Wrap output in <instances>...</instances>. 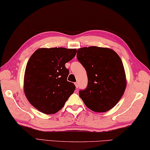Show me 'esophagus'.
I'll list each match as a JSON object with an SVG mask.
<instances>
[{
	"mask_svg": "<svg viewBox=\"0 0 150 150\" xmlns=\"http://www.w3.org/2000/svg\"><path fill=\"white\" fill-rule=\"evenodd\" d=\"M74 85H75V86H76V88H78V87H79V84H78V82H76V83H74Z\"/></svg>",
	"mask_w": 150,
	"mask_h": 150,
	"instance_id": "esophagus-1",
	"label": "esophagus"
}]
</instances>
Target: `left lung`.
I'll use <instances>...</instances> for the list:
<instances>
[{
  "mask_svg": "<svg viewBox=\"0 0 150 150\" xmlns=\"http://www.w3.org/2000/svg\"><path fill=\"white\" fill-rule=\"evenodd\" d=\"M77 58L87 71L88 85L79 95L88 109L97 112L109 111L126 90L127 80L120 57L109 48H79Z\"/></svg>",
  "mask_w": 150,
  "mask_h": 150,
  "instance_id": "left-lung-1",
  "label": "left lung"
}]
</instances>
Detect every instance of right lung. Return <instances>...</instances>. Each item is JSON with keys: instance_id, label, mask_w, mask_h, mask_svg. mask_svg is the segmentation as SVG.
<instances>
[{"instance_id": "right-lung-1", "label": "right lung", "mask_w": 150, "mask_h": 150, "mask_svg": "<svg viewBox=\"0 0 150 150\" xmlns=\"http://www.w3.org/2000/svg\"><path fill=\"white\" fill-rule=\"evenodd\" d=\"M77 50L41 48L30 57L24 76V92L28 102L42 113H56L74 92L75 85L67 81L65 67Z\"/></svg>"}]
</instances>
